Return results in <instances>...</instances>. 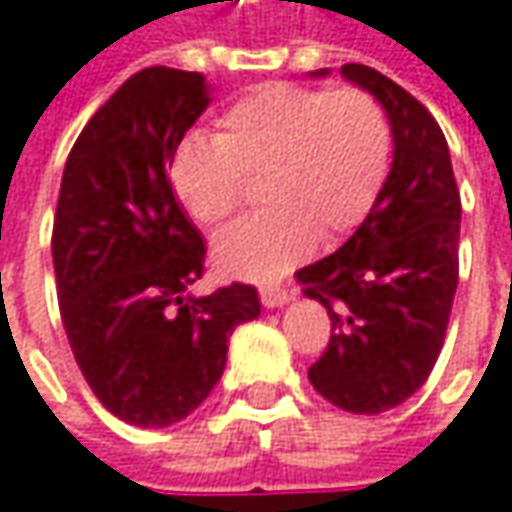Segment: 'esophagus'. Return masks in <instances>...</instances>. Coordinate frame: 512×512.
I'll use <instances>...</instances> for the list:
<instances>
[{
  "label": "esophagus",
  "mask_w": 512,
  "mask_h": 512,
  "mask_svg": "<svg viewBox=\"0 0 512 512\" xmlns=\"http://www.w3.org/2000/svg\"><path fill=\"white\" fill-rule=\"evenodd\" d=\"M290 299H293V293L284 290V287H263L260 290V302L266 304V307H284Z\"/></svg>",
  "instance_id": "34e87169"
}]
</instances>
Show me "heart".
Segmentation results:
<instances>
[{
    "label": "heart",
    "mask_w": 512,
    "mask_h": 512,
    "mask_svg": "<svg viewBox=\"0 0 512 512\" xmlns=\"http://www.w3.org/2000/svg\"><path fill=\"white\" fill-rule=\"evenodd\" d=\"M390 122L357 87L316 90L263 84L219 119V134L190 131L169 158V184L202 225L240 208L246 178H260L266 210L225 228L213 243L231 278L275 281L334 243L372 210L390 169Z\"/></svg>",
    "instance_id": "obj_1"
}]
</instances>
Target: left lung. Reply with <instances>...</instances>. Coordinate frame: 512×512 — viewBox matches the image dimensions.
<instances>
[{"label": "left lung", "mask_w": 512, "mask_h": 512, "mask_svg": "<svg viewBox=\"0 0 512 512\" xmlns=\"http://www.w3.org/2000/svg\"><path fill=\"white\" fill-rule=\"evenodd\" d=\"M340 75L387 111L393 166L360 228L296 278L331 316L328 349L307 369L313 390L372 416L407 401L440 357L457 290L460 193L442 128L422 102L363 64Z\"/></svg>", "instance_id": "8db88e82"}]
</instances>
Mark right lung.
Here are the masks:
<instances>
[{
	"mask_svg": "<svg viewBox=\"0 0 512 512\" xmlns=\"http://www.w3.org/2000/svg\"><path fill=\"white\" fill-rule=\"evenodd\" d=\"M202 72L146 67L72 146L52 228L64 331L96 398L128 425L190 416L225 369L228 337L260 316L255 287L210 296L205 243L169 184V158L205 114Z\"/></svg>",
	"mask_w": 512,
	"mask_h": 512,
	"instance_id": "1",
	"label": "right lung"
}]
</instances>
